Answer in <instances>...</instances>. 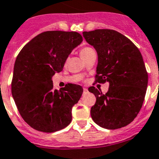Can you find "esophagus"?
I'll use <instances>...</instances> for the list:
<instances>
[{"label": "esophagus", "mask_w": 159, "mask_h": 159, "mask_svg": "<svg viewBox=\"0 0 159 159\" xmlns=\"http://www.w3.org/2000/svg\"><path fill=\"white\" fill-rule=\"evenodd\" d=\"M83 91H84V94L87 93V92H89V91H88V89H85V88H84V89H83Z\"/></svg>", "instance_id": "obj_1"}]
</instances>
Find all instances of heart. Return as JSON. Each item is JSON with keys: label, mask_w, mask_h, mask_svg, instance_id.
Here are the masks:
<instances>
[{"label": "heart", "mask_w": 159, "mask_h": 159, "mask_svg": "<svg viewBox=\"0 0 159 159\" xmlns=\"http://www.w3.org/2000/svg\"><path fill=\"white\" fill-rule=\"evenodd\" d=\"M92 49L90 48V47H84V48L81 49V50H80V56H81V57H84V56H86V55L88 54V53H89V52L92 51Z\"/></svg>", "instance_id": "b5f03b06"}]
</instances>
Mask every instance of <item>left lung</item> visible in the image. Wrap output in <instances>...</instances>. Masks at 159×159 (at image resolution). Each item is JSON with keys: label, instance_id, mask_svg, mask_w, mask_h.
<instances>
[{"label": "left lung", "instance_id": "obj_1", "mask_svg": "<svg viewBox=\"0 0 159 159\" xmlns=\"http://www.w3.org/2000/svg\"><path fill=\"white\" fill-rule=\"evenodd\" d=\"M82 33L98 54L96 81L109 84L105 95L93 86L89 88L96 97L91 108L92 120L109 130L125 127L138 116L145 97L148 76L142 55L128 38L115 30Z\"/></svg>", "mask_w": 159, "mask_h": 159}]
</instances>
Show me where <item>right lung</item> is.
Listing matches in <instances>:
<instances>
[{
	"label": "right lung",
	"mask_w": 159,
	"mask_h": 159,
	"mask_svg": "<svg viewBox=\"0 0 159 159\" xmlns=\"http://www.w3.org/2000/svg\"><path fill=\"white\" fill-rule=\"evenodd\" d=\"M82 41L76 32L47 31L34 37L18 53L11 94L23 120L35 130L52 133L71 122L72 107L81 98L82 87L68 84L57 91L52 78L63 70Z\"/></svg>",
	"instance_id": "add662e5"
}]
</instances>
